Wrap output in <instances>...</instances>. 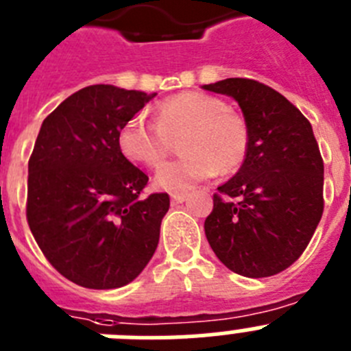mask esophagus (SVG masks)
Masks as SVG:
<instances>
[{
    "mask_svg": "<svg viewBox=\"0 0 351 351\" xmlns=\"http://www.w3.org/2000/svg\"><path fill=\"white\" fill-rule=\"evenodd\" d=\"M170 197H172V204H182L186 200V197H188V193H182V191H178V193L170 195Z\"/></svg>",
    "mask_w": 351,
    "mask_h": 351,
    "instance_id": "obj_1",
    "label": "esophagus"
}]
</instances>
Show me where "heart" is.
<instances>
[{
	"label": "heart",
	"instance_id": "obj_1",
	"mask_svg": "<svg viewBox=\"0 0 351 351\" xmlns=\"http://www.w3.org/2000/svg\"><path fill=\"white\" fill-rule=\"evenodd\" d=\"M182 138L184 158L165 163L154 184L167 191H186L216 173L228 176L241 169L250 151V128L218 96L202 91H182L161 101L156 123L133 116L117 135L121 153L138 165L156 169Z\"/></svg>",
	"mask_w": 351,
	"mask_h": 351
}]
</instances>
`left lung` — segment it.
Returning <instances> with one entry per match:
<instances>
[{"mask_svg":"<svg viewBox=\"0 0 351 351\" xmlns=\"http://www.w3.org/2000/svg\"><path fill=\"white\" fill-rule=\"evenodd\" d=\"M204 89L232 96L250 128L243 167L214 193L207 241L235 274H280L302 255L324 214V160L311 123L258 80L235 77Z\"/></svg>","mask_w":351,"mask_h":351,"instance_id":"1","label":"left lung"}]
</instances>
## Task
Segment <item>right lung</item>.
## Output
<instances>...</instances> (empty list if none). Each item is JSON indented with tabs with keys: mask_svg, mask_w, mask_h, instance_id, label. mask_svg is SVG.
I'll use <instances>...</instances> for the list:
<instances>
[{
	"mask_svg": "<svg viewBox=\"0 0 351 351\" xmlns=\"http://www.w3.org/2000/svg\"><path fill=\"white\" fill-rule=\"evenodd\" d=\"M156 93L108 84L68 96L42 123L27 163L26 218L52 267L84 288L128 285L156 251L167 193L121 153V126Z\"/></svg>",
	"mask_w": 351,
	"mask_h": 351,
	"instance_id": "right-lung-1",
	"label": "right lung"
}]
</instances>
